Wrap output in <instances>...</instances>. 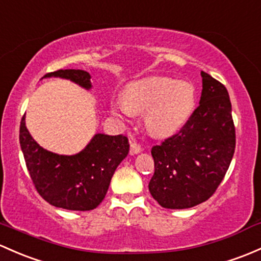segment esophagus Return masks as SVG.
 Instances as JSON below:
<instances>
[{
    "instance_id": "1",
    "label": "esophagus",
    "mask_w": 261,
    "mask_h": 261,
    "mask_svg": "<svg viewBox=\"0 0 261 261\" xmlns=\"http://www.w3.org/2000/svg\"><path fill=\"white\" fill-rule=\"evenodd\" d=\"M141 151H142V149L139 144H136V142H131L130 144L131 155H136V153H140Z\"/></svg>"
}]
</instances>
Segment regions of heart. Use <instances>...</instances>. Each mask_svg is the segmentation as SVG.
<instances>
[{"mask_svg":"<svg viewBox=\"0 0 261 261\" xmlns=\"http://www.w3.org/2000/svg\"><path fill=\"white\" fill-rule=\"evenodd\" d=\"M122 100L111 103L115 116L144 114L146 127L152 135L167 136L182 127L196 105L195 87L189 81L171 77H146L125 86Z\"/></svg>","mask_w":261,"mask_h":261,"instance_id":"obj_1","label":"heart"}]
</instances>
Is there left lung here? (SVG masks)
Returning <instances> with one entry per match:
<instances>
[{
  "instance_id": "1",
  "label": "left lung",
  "mask_w": 261,
  "mask_h": 261,
  "mask_svg": "<svg viewBox=\"0 0 261 261\" xmlns=\"http://www.w3.org/2000/svg\"><path fill=\"white\" fill-rule=\"evenodd\" d=\"M199 106L177 134L151 149L153 199L166 209L206 201L223 181L235 151V127L226 87L201 71Z\"/></svg>"
}]
</instances>
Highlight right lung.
<instances>
[{
    "label": "right lung",
    "instance_id": "right-lung-1",
    "mask_svg": "<svg viewBox=\"0 0 261 261\" xmlns=\"http://www.w3.org/2000/svg\"><path fill=\"white\" fill-rule=\"evenodd\" d=\"M45 77L70 80L85 90L92 87L91 76L82 70H59ZM20 145L37 193L54 206L76 211L92 210L101 204L115 170L130 150L126 136L96 134L79 153L59 155L35 141L24 116L20 126Z\"/></svg>",
    "mask_w": 261,
    "mask_h": 261
}]
</instances>
